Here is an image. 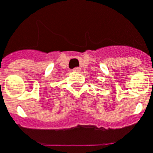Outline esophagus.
I'll use <instances>...</instances> for the list:
<instances>
[{
    "instance_id": "34e87169",
    "label": "esophagus",
    "mask_w": 153,
    "mask_h": 153,
    "mask_svg": "<svg viewBox=\"0 0 153 153\" xmlns=\"http://www.w3.org/2000/svg\"><path fill=\"white\" fill-rule=\"evenodd\" d=\"M73 71L74 72H79V71H80V69L79 67H75L74 69H73Z\"/></svg>"
}]
</instances>
